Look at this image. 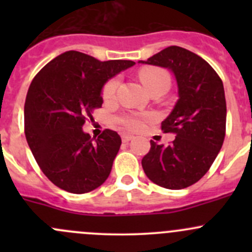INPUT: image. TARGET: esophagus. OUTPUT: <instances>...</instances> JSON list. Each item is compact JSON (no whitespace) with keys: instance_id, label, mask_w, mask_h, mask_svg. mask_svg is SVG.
<instances>
[{"instance_id":"obj_1","label":"esophagus","mask_w":252,"mask_h":252,"mask_svg":"<svg viewBox=\"0 0 252 252\" xmlns=\"http://www.w3.org/2000/svg\"><path fill=\"white\" fill-rule=\"evenodd\" d=\"M133 138H134V136L133 135H129V134H122V141H123V142L130 141Z\"/></svg>"}]
</instances>
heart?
Returning a JSON list of instances; mask_svg holds the SVG:
<instances>
[{
  "mask_svg": "<svg viewBox=\"0 0 252 252\" xmlns=\"http://www.w3.org/2000/svg\"><path fill=\"white\" fill-rule=\"evenodd\" d=\"M139 77H140L141 81L149 91H152L154 89L158 88L161 85H168L169 86V79L168 73L166 70L161 69V68H155V67H146L142 68L139 72ZM119 85V79L118 78H112L107 83L105 84L102 89V97L105 101H110L114 98L117 93V89ZM151 118L147 114H138V113H126L123 116L118 117L117 122L121 124L123 128L128 129L131 131H140L144 129L145 123L146 121Z\"/></svg>",
  "mask_w": 252,
  "mask_h": 252,
  "instance_id": "heart-1",
  "label": "heart"
}]
</instances>
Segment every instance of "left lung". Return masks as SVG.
Wrapping results in <instances>:
<instances>
[{
    "instance_id": "obj_1",
    "label": "left lung",
    "mask_w": 252,
    "mask_h": 252,
    "mask_svg": "<svg viewBox=\"0 0 252 252\" xmlns=\"http://www.w3.org/2000/svg\"><path fill=\"white\" fill-rule=\"evenodd\" d=\"M146 64L173 72L179 100L162 122L164 133L175 134L168 146L150 141L142 158L145 174L151 182L172 190L199 182L217 157L225 136L227 105L220 75L196 53L169 46L156 53Z\"/></svg>"
}]
</instances>
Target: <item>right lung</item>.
<instances>
[{
	"label": "right lung",
	"instance_id": "obj_1",
	"mask_svg": "<svg viewBox=\"0 0 252 252\" xmlns=\"http://www.w3.org/2000/svg\"><path fill=\"white\" fill-rule=\"evenodd\" d=\"M134 64L124 60L101 62L67 51L32 79L24 105L25 138L42 173L56 187L85 194L108 178L121 136L105 129L91 139L83 126L86 117L102 106L106 81Z\"/></svg>",
	"mask_w": 252,
	"mask_h": 252
}]
</instances>
